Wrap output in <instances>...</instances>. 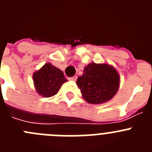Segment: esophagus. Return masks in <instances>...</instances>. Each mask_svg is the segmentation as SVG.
Segmentation results:
<instances>
[{
    "mask_svg": "<svg viewBox=\"0 0 152 152\" xmlns=\"http://www.w3.org/2000/svg\"><path fill=\"white\" fill-rule=\"evenodd\" d=\"M77 76H73V77H68V80H73V81H75V80H77Z\"/></svg>",
    "mask_w": 152,
    "mask_h": 152,
    "instance_id": "obj_1",
    "label": "esophagus"
}]
</instances>
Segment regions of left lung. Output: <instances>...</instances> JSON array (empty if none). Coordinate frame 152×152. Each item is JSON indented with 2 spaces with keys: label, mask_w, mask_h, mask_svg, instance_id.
I'll list each match as a JSON object with an SVG mask.
<instances>
[{
  "label": "left lung",
  "mask_w": 152,
  "mask_h": 152,
  "mask_svg": "<svg viewBox=\"0 0 152 152\" xmlns=\"http://www.w3.org/2000/svg\"><path fill=\"white\" fill-rule=\"evenodd\" d=\"M84 100L100 104L112 99L119 86V76L113 67L107 64L91 63L84 69L76 82Z\"/></svg>",
  "instance_id": "8db88e82"
}]
</instances>
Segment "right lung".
I'll use <instances>...</instances> for the list:
<instances>
[{"label":"right lung","mask_w":152,"mask_h":152,"mask_svg":"<svg viewBox=\"0 0 152 152\" xmlns=\"http://www.w3.org/2000/svg\"><path fill=\"white\" fill-rule=\"evenodd\" d=\"M35 88L39 94L44 97H50L58 93L67 79L61 70L46 63L33 74Z\"/></svg>","instance_id":"right-lung-1"}]
</instances>
